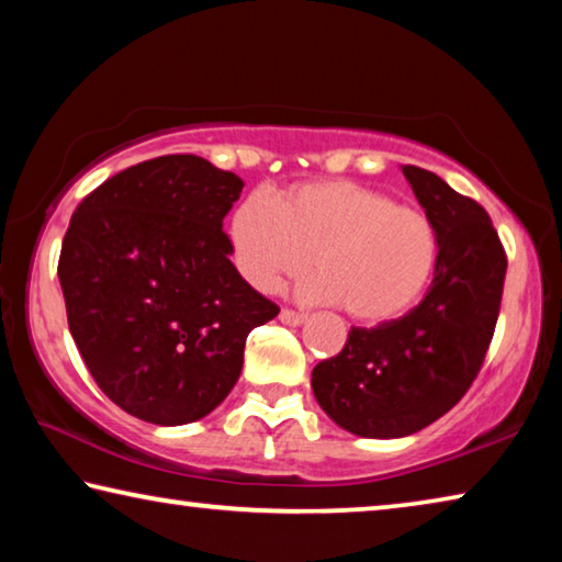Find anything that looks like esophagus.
<instances>
[{
    "label": "esophagus",
    "instance_id": "obj_1",
    "mask_svg": "<svg viewBox=\"0 0 562 562\" xmlns=\"http://www.w3.org/2000/svg\"><path fill=\"white\" fill-rule=\"evenodd\" d=\"M304 319H307V315H302V312H294V310H282V312H280V322H282V325L300 327V325H304Z\"/></svg>",
    "mask_w": 562,
    "mask_h": 562
}]
</instances>
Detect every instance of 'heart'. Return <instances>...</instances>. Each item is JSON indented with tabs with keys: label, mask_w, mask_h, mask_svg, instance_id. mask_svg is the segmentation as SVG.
<instances>
[{
	"label": "heart",
	"mask_w": 562,
	"mask_h": 562,
	"mask_svg": "<svg viewBox=\"0 0 562 562\" xmlns=\"http://www.w3.org/2000/svg\"><path fill=\"white\" fill-rule=\"evenodd\" d=\"M227 237L237 272L260 292L297 278L315 255L319 272L304 282V297L345 304L364 325L402 317L439 258L429 215L351 180L302 183L278 201L255 190L237 203Z\"/></svg>",
	"instance_id": "obj_1"
}]
</instances>
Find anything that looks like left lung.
Masks as SVG:
<instances>
[{
  "instance_id": "obj_1",
  "label": "left lung",
  "mask_w": 562,
  "mask_h": 562,
  "mask_svg": "<svg viewBox=\"0 0 562 562\" xmlns=\"http://www.w3.org/2000/svg\"><path fill=\"white\" fill-rule=\"evenodd\" d=\"M402 173L439 237L429 292L404 317L351 327L345 349L312 369L322 412L364 439H402L459 404L488 351L508 268L479 203L431 170Z\"/></svg>"
}]
</instances>
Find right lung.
Instances as JSON below:
<instances>
[{"mask_svg": "<svg viewBox=\"0 0 562 562\" xmlns=\"http://www.w3.org/2000/svg\"><path fill=\"white\" fill-rule=\"evenodd\" d=\"M243 180L198 156L121 170L81 201L61 243L69 331L113 404L158 426L198 422L243 372L278 304L231 262L223 217Z\"/></svg>", "mask_w": 562, "mask_h": 562, "instance_id": "obj_1", "label": "right lung"}]
</instances>
